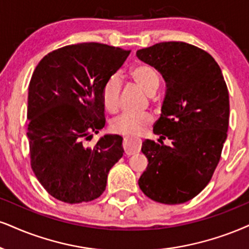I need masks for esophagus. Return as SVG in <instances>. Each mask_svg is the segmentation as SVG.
<instances>
[{"mask_svg": "<svg viewBox=\"0 0 249 249\" xmlns=\"http://www.w3.org/2000/svg\"><path fill=\"white\" fill-rule=\"evenodd\" d=\"M141 145H142V142H141L140 140H133V139H129V137H124V150L127 156L135 155V153L140 152Z\"/></svg>", "mask_w": 249, "mask_h": 249, "instance_id": "obj_1", "label": "esophagus"}]
</instances>
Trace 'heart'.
<instances>
[{"label":"heart","mask_w":249,"mask_h":249,"mask_svg":"<svg viewBox=\"0 0 249 249\" xmlns=\"http://www.w3.org/2000/svg\"><path fill=\"white\" fill-rule=\"evenodd\" d=\"M130 76L134 82L148 94H152L159 87V76L151 66L146 63H139L130 70ZM120 93H121V81L118 75H112L106 79L101 89V100L107 112L115 113L119 108ZM153 116L150 113H124L112 120L109 127L114 134L122 136H140L145 128L152 124Z\"/></svg>","instance_id":"b5f03b06"}]
</instances>
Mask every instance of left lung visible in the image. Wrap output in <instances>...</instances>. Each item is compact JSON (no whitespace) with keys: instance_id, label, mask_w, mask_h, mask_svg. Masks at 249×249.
I'll list each match as a JSON object with an SVG mask.
<instances>
[{"instance_id":"left-lung-1","label":"left lung","mask_w":249,"mask_h":249,"mask_svg":"<svg viewBox=\"0 0 249 249\" xmlns=\"http://www.w3.org/2000/svg\"><path fill=\"white\" fill-rule=\"evenodd\" d=\"M136 56L166 83L160 118L153 125L159 143H142L149 164L139 186L159 203H185L207 187L219 162L228 137V87L213 57L186 42H159ZM165 138L171 146L162 143Z\"/></svg>"}]
</instances>
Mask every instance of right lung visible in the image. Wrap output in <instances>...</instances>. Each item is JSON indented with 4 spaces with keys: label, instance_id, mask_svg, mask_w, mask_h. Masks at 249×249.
<instances>
[{
    "label": "right lung",
    "instance_id": "add662e5",
    "mask_svg": "<svg viewBox=\"0 0 249 249\" xmlns=\"http://www.w3.org/2000/svg\"><path fill=\"white\" fill-rule=\"evenodd\" d=\"M129 53L98 42L69 45L46 55L33 71L27 98L31 167L59 201L99 197L124 155L119 135H104L93 148L84 141L105 127L101 89Z\"/></svg>",
    "mask_w": 249,
    "mask_h": 249
}]
</instances>
